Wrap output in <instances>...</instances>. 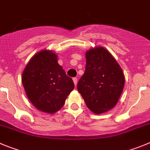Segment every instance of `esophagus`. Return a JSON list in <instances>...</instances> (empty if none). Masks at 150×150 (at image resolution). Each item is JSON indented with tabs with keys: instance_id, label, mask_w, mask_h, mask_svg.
Wrapping results in <instances>:
<instances>
[{
	"instance_id": "34e87169",
	"label": "esophagus",
	"mask_w": 150,
	"mask_h": 150,
	"mask_svg": "<svg viewBox=\"0 0 150 150\" xmlns=\"http://www.w3.org/2000/svg\"><path fill=\"white\" fill-rule=\"evenodd\" d=\"M73 80H74V85H75V86H76V85H77V82H78V80H77V78H76V77H74V78H73Z\"/></svg>"
}]
</instances>
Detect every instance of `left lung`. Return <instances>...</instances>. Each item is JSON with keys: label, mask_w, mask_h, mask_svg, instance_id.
Masks as SVG:
<instances>
[{"label": "left lung", "mask_w": 150, "mask_h": 150, "mask_svg": "<svg viewBox=\"0 0 150 150\" xmlns=\"http://www.w3.org/2000/svg\"><path fill=\"white\" fill-rule=\"evenodd\" d=\"M86 71L79 79L77 89L88 108L100 115L117 105L124 88V74L114 56L103 47L86 51Z\"/></svg>", "instance_id": "8db88e82"}]
</instances>
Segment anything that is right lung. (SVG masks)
Listing matches in <instances>:
<instances>
[{
	"label": "right lung",
	"instance_id": "1",
	"mask_svg": "<svg viewBox=\"0 0 150 150\" xmlns=\"http://www.w3.org/2000/svg\"><path fill=\"white\" fill-rule=\"evenodd\" d=\"M21 80L33 105L50 115L61 109L74 88L72 79L59 64L57 54L46 49L30 59L22 73Z\"/></svg>",
	"mask_w": 150,
	"mask_h": 150
}]
</instances>
